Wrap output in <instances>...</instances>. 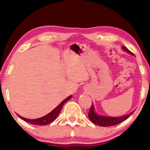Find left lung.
<instances>
[{"instance_id": "left-lung-1", "label": "left lung", "mask_w": 150, "mask_h": 150, "mask_svg": "<svg viewBox=\"0 0 150 150\" xmlns=\"http://www.w3.org/2000/svg\"><path fill=\"white\" fill-rule=\"evenodd\" d=\"M122 48L124 49V50L127 51L128 53H130V54H132V52H131L125 46H122ZM134 112V111L131 112L130 113H129L128 115H126L122 117H110L98 115L96 113L95 110H94V106L93 104H92L91 108H90L89 113H88V116H89V120H91L93 124L102 127H108L115 126V125L124 122V121L126 120V119H128L131 115L133 114Z\"/></svg>"}]
</instances>
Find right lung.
<instances>
[{"label": "right lung", "mask_w": 150, "mask_h": 150, "mask_svg": "<svg viewBox=\"0 0 150 150\" xmlns=\"http://www.w3.org/2000/svg\"><path fill=\"white\" fill-rule=\"evenodd\" d=\"M71 97H72V96H69V97H67L66 99H65L63 101L61 102V103L54 108V110H52V111H51L50 112H49L48 115L42 117L35 119V120H29V119H26L24 117H22V116H20L19 115H18V114L17 115L20 118L22 119V120H24L26 122L30 123V124H31L39 125V126H44V125L49 124H50L51 122H52L53 121H54L55 119L57 117V116L59 115V112H61V110L63 107V104H64L65 102L67 101V100H70Z\"/></svg>", "instance_id": "obj_1"}]
</instances>
